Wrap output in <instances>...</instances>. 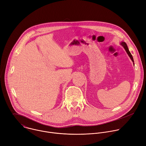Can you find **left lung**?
Masks as SVG:
<instances>
[{
	"instance_id": "obj_1",
	"label": "left lung",
	"mask_w": 146,
	"mask_h": 146,
	"mask_svg": "<svg viewBox=\"0 0 146 146\" xmlns=\"http://www.w3.org/2000/svg\"><path fill=\"white\" fill-rule=\"evenodd\" d=\"M120 44H121V46H123V47L124 48L125 50L126 51L127 53L128 54V55L129 56V57H130V58L131 59V60L132 61V62H133V64H134V61H133V59L132 56L131 55V54L130 52H129V50H128V46H127V45L126 43H125V42H121L120 43Z\"/></svg>"
}]
</instances>
